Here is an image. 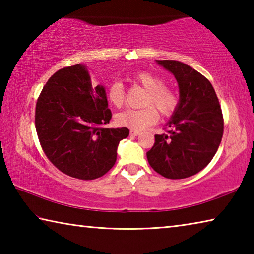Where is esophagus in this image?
<instances>
[{"mask_svg": "<svg viewBox=\"0 0 254 254\" xmlns=\"http://www.w3.org/2000/svg\"><path fill=\"white\" fill-rule=\"evenodd\" d=\"M139 134H140L139 131H135V130H131L130 131V135H132V136H136V135H139Z\"/></svg>", "mask_w": 254, "mask_h": 254, "instance_id": "1", "label": "esophagus"}]
</instances>
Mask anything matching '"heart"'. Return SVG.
I'll use <instances>...</instances> for the list:
<instances>
[{
  "instance_id": "heart-1",
  "label": "heart",
  "mask_w": 254,
  "mask_h": 254,
  "mask_svg": "<svg viewBox=\"0 0 254 254\" xmlns=\"http://www.w3.org/2000/svg\"><path fill=\"white\" fill-rule=\"evenodd\" d=\"M133 79L147 89L144 98V105L140 110H124L117 114L115 121L120 127H128L131 130L140 131L156 123L159 119L158 110L160 113L168 117L177 110L179 97L173 89L165 86L160 77L148 71H140L133 76ZM106 98L115 107H121L126 102V91L121 81L114 80L107 86ZM156 107L154 108L153 105Z\"/></svg>"
}]
</instances>
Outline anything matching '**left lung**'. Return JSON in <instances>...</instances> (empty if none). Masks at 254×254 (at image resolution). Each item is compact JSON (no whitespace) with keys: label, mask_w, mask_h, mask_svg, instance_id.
Masks as SVG:
<instances>
[{"label":"left lung","mask_w":254,"mask_h":254,"mask_svg":"<svg viewBox=\"0 0 254 254\" xmlns=\"http://www.w3.org/2000/svg\"><path fill=\"white\" fill-rule=\"evenodd\" d=\"M175 76L179 104L167 126V134L154 135L147 158L154 171L183 179L204 169L216 153L224 131L222 109L212 84L190 66L177 60H157Z\"/></svg>","instance_id":"left-lung-1"}]
</instances>
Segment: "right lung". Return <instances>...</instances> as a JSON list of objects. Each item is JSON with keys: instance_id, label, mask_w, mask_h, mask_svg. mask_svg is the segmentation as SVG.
<instances>
[{"instance_id": "right-lung-1", "label": "right lung", "mask_w": 254, "mask_h": 254, "mask_svg": "<svg viewBox=\"0 0 254 254\" xmlns=\"http://www.w3.org/2000/svg\"><path fill=\"white\" fill-rule=\"evenodd\" d=\"M104 86L93 87L81 64L59 69L42 88L36 105V130L47 158L72 178L93 180L117 161L128 128H106L111 110Z\"/></svg>"}]
</instances>
